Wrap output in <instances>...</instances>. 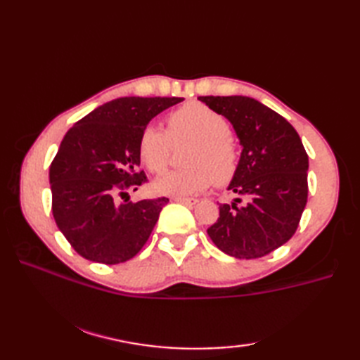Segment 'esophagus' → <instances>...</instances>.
I'll return each mask as SVG.
<instances>
[{
    "mask_svg": "<svg viewBox=\"0 0 360 360\" xmlns=\"http://www.w3.org/2000/svg\"><path fill=\"white\" fill-rule=\"evenodd\" d=\"M174 201L181 202V204H187V205H195L198 202L196 198H181V196L174 198Z\"/></svg>",
    "mask_w": 360,
    "mask_h": 360,
    "instance_id": "1",
    "label": "esophagus"
}]
</instances>
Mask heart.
Returning a JSON list of instances; mask_svg holds the SVG:
<instances>
[{"label":"heart","mask_w":360,"mask_h":360,"mask_svg":"<svg viewBox=\"0 0 360 360\" xmlns=\"http://www.w3.org/2000/svg\"><path fill=\"white\" fill-rule=\"evenodd\" d=\"M192 142L184 155L186 168L159 176L153 181L155 192L172 196H190L202 192L212 182L226 186L238 170V148L231 137L224 116L209 106L190 102L167 119V131L147 125L139 137L142 164L153 173L165 170L172 145Z\"/></svg>","instance_id":"b5f03b06"}]
</instances>
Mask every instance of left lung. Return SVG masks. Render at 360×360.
I'll return each mask as SVG.
<instances>
[{
  "instance_id": "8db88e82",
  "label": "left lung",
  "mask_w": 360,
  "mask_h": 360,
  "mask_svg": "<svg viewBox=\"0 0 360 360\" xmlns=\"http://www.w3.org/2000/svg\"><path fill=\"white\" fill-rule=\"evenodd\" d=\"M198 98L231 122L243 147L238 170L227 187L236 198L232 204H219V218L207 229L210 240L235 258L271 254L292 238L308 201L309 162L300 136L255 98Z\"/></svg>"
}]
</instances>
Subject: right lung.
Masks as SVG:
<instances>
[{"instance_id": "obj_1", "label": "right lung", "mask_w": 360, "mask_h": 360, "mask_svg": "<svg viewBox=\"0 0 360 360\" xmlns=\"http://www.w3.org/2000/svg\"><path fill=\"white\" fill-rule=\"evenodd\" d=\"M181 97H120L80 119L49 168L52 215L74 250L89 262L119 264L150 238L168 198L117 204L147 181L137 145L153 117Z\"/></svg>"}]
</instances>
